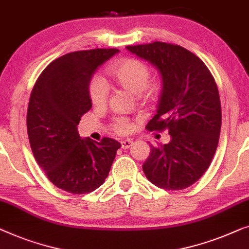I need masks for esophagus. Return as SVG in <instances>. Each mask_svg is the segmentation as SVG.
I'll list each match as a JSON object with an SVG mask.
<instances>
[{"label": "esophagus", "instance_id": "1", "mask_svg": "<svg viewBox=\"0 0 249 249\" xmlns=\"http://www.w3.org/2000/svg\"><path fill=\"white\" fill-rule=\"evenodd\" d=\"M132 145V142L130 139H124V140H121V147L124 149H128L129 147Z\"/></svg>", "mask_w": 249, "mask_h": 249}]
</instances>
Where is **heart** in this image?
<instances>
[{
  "label": "heart",
  "instance_id": "obj_1",
  "mask_svg": "<svg viewBox=\"0 0 249 249\" xmlns=\"http://www.w3.org/2000/svg\"><path fill=\"white\" fill-rule=\"evenodd\" d=\"M107 73L122 89L137 94L140 100H151L157 94V85L148 82L149 68L138 58H122L110 65ZM109 86L101 76L92 77L89 85V95L94 106H104L109 98ZM132 128L131 122L124 117L113 121V129L118 133H128Z\"/></svg>",
  "mask_w": 249,
  "mask_h": 249
}]
</instances>
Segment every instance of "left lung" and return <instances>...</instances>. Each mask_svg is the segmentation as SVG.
<instances>
[{"instance_id": "left-lung-1", "label": "left lung", "mask_w": 249, "mask_h": 249, "mask_svg": "<svg viewBox=\"0 0 249 249\" xmlns=\"http://www.w3.org/2000/svg\"><path fill=\"white\" fill-rule=\"evenodd\" d=\"M127 49L156 67L161 77L157 112L146 128H167L172 137L165 145H150L143 173L160 189L184 190L204 174L217 150L221 129L217 84L202 60L181 46L155 41Z\"/></svg>"}]
</instances>
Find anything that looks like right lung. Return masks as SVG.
Returning a JSON list of instances; mask_svg holds the SVG:
<instances>
[{
    "label": "right lung",
    "instance_id": "obj_1",
    "mask_svg": "<svg viewBox=\"0 0 249 249\" xmlns=\"http://www.w3.org/2000/svg\"><path fill=\"white\" fill-rule=\"evenodd\" d=\"M119 53L92 49L53 60L32 89L27 128L32 154L53 185L73 194L89 193L109 175L121 143L80 137L77 124L92 107L89 85L95 71Z\"/></svg>",
    "mask_w": 249,
    "mask_h": 249
}]
</instances>
